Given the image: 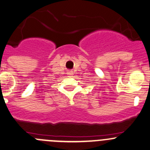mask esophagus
Masks as SVG:
<instances>
[{"label":"esophagus","instance_id":"esophagus-1","mask_svg":"<svg viewBox=\"0 0 150 150\" xmlns=\"http://www.w3.org/2000/svg\"><path fill=\"white\" fill-rule=\"evenodd\" d=\"M67 75H72V72H67Z\"/></svg>","mask_w":150,"mask_h":150}]
</instances>
